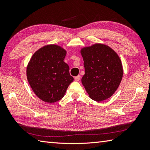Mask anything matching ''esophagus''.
Instances as JSON below:
<instances>
[{
  "label": "esophagus",
  "mask_w": 150,
  "mask_h": 150,
  "mask_svg": "<svg viewBox=\"0 0 150 150\" xmlns=\"http://www.w3.org/2000/svg\"><path fill=\"white\" fill-rule=\"evenodd\" d=\"M80 78H81V76L78 75V76H76V77H75L74 79H75V81H80Z\"/></svg>",
  "instance_id": "1"
}]
</instances>
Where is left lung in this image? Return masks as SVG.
<instances>
[{"label":"left lung","instance_id":"1","mask_svg":"<svg viewBox=\"0 0 150 150\" xmlns=\"http://www.w3.org/2000/svg\"><path fill=\"white\" fill-rule=\"evenodd\" d=\"M81 54L85 69L81 82L89 97L97 102L109 98L122 79L120 57L110 46L100 43L82 47Z\"/></svg>","mask_w":150,"mask_h":150}]
</instances>
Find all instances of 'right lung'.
Masks as SVG:
<instances>
[{
	"label": "right lung",
	"mask_w": 150,
	"mask_h": 150,
	"mask_svg": "<svg viewBox=\"0 0 150 150\" xmlns=\"http://www.w3.org/2000/svg\"><path fill=\"white\" fill-rule=\"evenodd\" d=\"M66 53L61 46L47 44L37 50L28 64V81L44 102L52 104L61 99L73 81L69 66L64 61Z\"/></svg>",
	"instance_id": "add662e5"
}]
</instances>
